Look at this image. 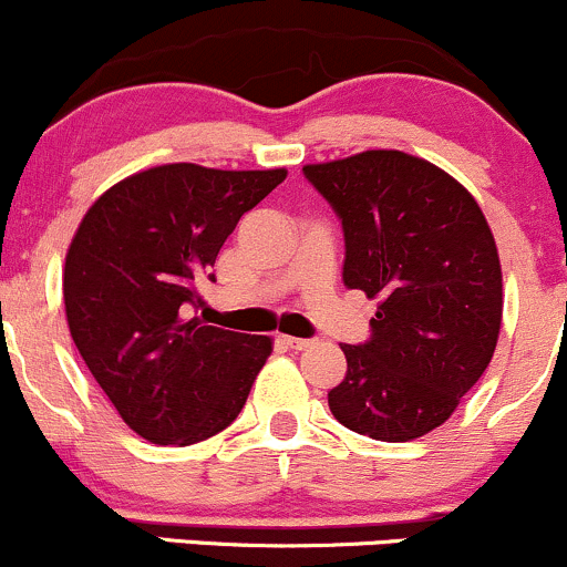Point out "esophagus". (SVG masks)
I'll use <instances>...</instances> for the list:
<instances>
[{
  "label": "esophagus",
  "instance_id": "obj_1",
  "mask_svg": "<svg viewBox=\"0 0 567 567\" xmlns=\"http://www.w3.org/2000/svg\"><path fill=\"white\" fill-rule=\"evenodd\" d=\"M281 343L286 346V349H291V351H306V349H310V346H313V340L291 338V334H281Z\"/></svg>",
  "mask_w": 567,
  "mask_h": 567
}]
</instances>
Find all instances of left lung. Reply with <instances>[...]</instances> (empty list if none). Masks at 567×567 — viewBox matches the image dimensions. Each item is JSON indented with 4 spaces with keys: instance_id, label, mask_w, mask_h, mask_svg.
I'll return each mask as SVG.
<instances>
[{
    "instance_id": "left-lung-1",
    "label": "left lung",
    "mask_w": 567,
    "mask_h": 567,
    "mask_svg": "<svg viewBox=\"0 0 567 567\" xmlns=\"http://www.w3.org/2000/svg\"><path fill=\"white\" fill-rule=\"evenodd\" d=\"M346 240L343 284L379 300L370 338L343 343L332 416L375 441L441 427L495 354L503 276L495 237L465 186L403 151L308 164Z\"/></svg>"
}]
</instances>
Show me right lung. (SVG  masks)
Listing matches in <instances>:
<instances>
[{
  "mask_svg": "<svg viewBox=\"0 0 567 567\" xmlns=\"http://www.w3.org/2000/svg\"><path fill=\"white\" fill-rule=\"evenodd\" d=\"M286 169L162 164L107 188L78 227L64 265L72 340L140 437L192 446L235 422L270 357L267 334L188 313L224 240Z\"/></svg>",
  "mask_w": 567,
  "mask_h": 567,
  "instance_id": "right-lung-1",
  "label": "right lung"
}]
</instances>
